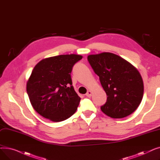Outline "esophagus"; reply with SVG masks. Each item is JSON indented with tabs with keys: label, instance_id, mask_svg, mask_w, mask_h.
Returning a JSON list of instances; mask_svg holds the SVG:
<instances>
[{
	"label": "esophagus",
	"instance_id": "34e87169",
	"mask_svg": "<svg viewBox=\"0 0 160 160\" xmlns=\"http://www.w3.org/2000/svg\"><path fill=\"white\" fill-rule=\"evenodd\" d=\"M86 95L88 97H91V95H92V92H91V91H88L87 92V93L86 94Z\"/></svg>",
	"mask_w": 160,
	"mask_h": 160
}]
</instances>
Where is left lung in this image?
I'll return each mask as SVG.
<instances>
[{"mask_svg":"<svg viewBox=\"0 0 160 160\" xmlns=\"http://www.w3.org/2000/svg\"><path fill=\"white\" fill-rule=\"evenodd\" d=\"M88 60L108 96L102 112L114 119L132 114L143 97V82L135 67L110 52L88 56Z\"/></svg>","mask_w":160,"mask_h":160,"instance_id":"left-lung-1","label":"left lung"}]
</instances>
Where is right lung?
<instances>
[{"label": "right lung", "instance_id": "1", "mask_svg": "<svg viewBox=\"0 0 160 160\" xmlns=\"http://www.w3.org/2000/svg\"><path fill=\"white\" fill-rule=\"evenodd\" d=\"M82 56L65 54L45 58L33 68L27 91L33 109L42 117L60 122L77 110L80 98L72 86L71 72Z\"/></svg>", "mask_w": 160, "mask_h": 160}]
</instances>
